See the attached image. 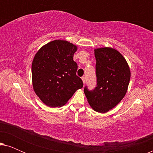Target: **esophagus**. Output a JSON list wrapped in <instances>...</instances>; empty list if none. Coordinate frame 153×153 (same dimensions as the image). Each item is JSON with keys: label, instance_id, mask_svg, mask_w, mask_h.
I'll use <instances>...</instances> for the list:
<instances>
[{"label": "esophagus", "instance_id": "34e87169", "mask_svg": "<svg viewBox=\"0 0 153 153\" xmlns=\"http://www.w3.org/2000/svg\"><path fill=\"white\" fill-rule=\"evenodd\" d=\"M81 79H82L83 83H85V77H84V76L81 77Z\"/></svg>", "mask_w": 153, "mask_h": 153}]
</instances>
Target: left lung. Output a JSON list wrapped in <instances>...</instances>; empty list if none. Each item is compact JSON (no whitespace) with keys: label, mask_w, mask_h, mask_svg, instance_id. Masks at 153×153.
Segmentation results:
<instances>
[{"label":"left lung","mask_w":153,"mask_h":153,"mask_svg":"<svg viewBox=\"0 0 153 153\" xmlns=\"http://www.w3.org/2000/svg\"><path fill=\"white\" fill-rule=\"evenodd\" d=\"M94 51L97 86L93 91L85 87L84 93L91 108L104 114L125 97L130 80V69L122 54L113 48H97Z\"/></svg>","instance_id":"8db88e82"}]
</instances>
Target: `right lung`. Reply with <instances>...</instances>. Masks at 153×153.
I'll return each mask as SVG.
<instances>
[{
  "instance_id": "add662e5",
  "label": "right lung",
  "mask_w": 153,
  "mask_h": 153,
  "mask_svg": "<svg viewBox=\"0 0 153 153\" xmlns=\"http://www.w3.org/2000/svg\"><path fill=\"white\" fill-rule=\"evenodd\" d=\"M77 47L56 39L39 49L32 62V83L35 93L49 107L65 104L78 89L83 88L76 76L78 66L73 57Z\"/></svg>"
}]
</instances>
